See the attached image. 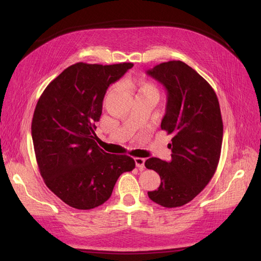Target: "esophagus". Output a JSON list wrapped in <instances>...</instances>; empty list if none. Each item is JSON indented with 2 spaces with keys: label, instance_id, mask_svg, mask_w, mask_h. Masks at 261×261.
I'll return each instance as SVG.
<instances>
[{
  "label": "esophagus",
  "instance_id": "esophagus-1",
  "mask_svg": "<svg viewBox=\"0 0 261 261\" xmlns=\"http://www.w3.org/2000/svg\"><path fill=\"white\" fill-rule=\"evenodd\" d=\"M145 159L143 158H135V163H136V167L140 170H144L145 168Z\"/></svg>",
  "mask_w": 261,
  "mask_h": 261
}]
</instances>
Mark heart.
<instances>
[{
	"label": "heart",
	"instance_id": "1",
	"mask_svg": "<svg viewBox=\"0 0 261 261\" xmlns=\"http://www.w3.org/2000/svg\"><path fill=\"white\" fill-rule=\"evenodd\" d=\"M134 88L137 90L138 94H153L158 97L156 88L149 82H138L134 84Z\"/></svg>",
	"mask_w": 261,
	"mask_h": 261
}]
</instances>
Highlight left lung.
Listing matches in <instances>:
<instances>
[{"label":"left lung","instance_id":"1","mask_svg":"<svg viewBox=\"0 0 261 261\" xmlns=\"http://www.w3.org/2000/svg\"><path fill=\"white\" fill-rule=\"evenodd\" d=\"M168 91L161 129L173 135L172 159L149 158L147 169L160 175L161 184L149 198L165 208L184 206L215 175L223 138L219 100L209 83L181 61L161 63L147 70Z\"/></svg>","mask_w":261,"mask_h":261}]
</instances>
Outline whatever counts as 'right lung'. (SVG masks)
Wrapping results in <instances>:
<instances>
[{
  "mask_svg": "<svg viewBox=\"0 0 261 261\" xmlns=\"http://www.w3.org/2000/svg\"><path fill=\"white\" fill-rule=\"evenodd\" d=\"M133 66L76 63L37 102L31 136L38 168L50 191L70 207L89 210L105 203L122 173L135 168L133 158L107 153L94 140L108 87Z\"/></svg>",
  "mask_w": 261,
  "mask_h": 261,
  "instance_id": "obj_1",
  "label": "right lung"
}]
</instances>
